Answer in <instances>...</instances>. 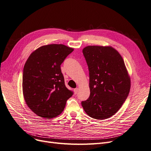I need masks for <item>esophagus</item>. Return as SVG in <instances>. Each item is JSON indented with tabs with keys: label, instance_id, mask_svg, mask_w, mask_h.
I'll return each mask as SVG.
<instances>
[{
	"label": "esophagus",
	"instance_id": "esophagus-1",
	"mask_svg": "<svg viewBox=\"0 0 151 151\" xmlns=\"http://www.w3.org/2000/svg\"><path fill=\"white\" fill-rule=\"evenodd\" d=\"M74 94H77V92H78V88H76L74 89Z\"/></svg>",
	"mask_w": 151,
	"mask_h": 151
}]
</instances>
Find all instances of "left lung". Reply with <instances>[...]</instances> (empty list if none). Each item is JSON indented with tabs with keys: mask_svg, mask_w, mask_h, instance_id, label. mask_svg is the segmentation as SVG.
<instances>
[{
	"mask_svg": "<svg viewBox=\"0 0 151 151\" xmlns=\"http://www.w3.org/2000/svg\"><path fill=\"white\" fill-rule=\"evenodd\" d=\"M83 53L89 69L90 95L81 104L89 116L106 119L119 110L130 92L124 61L111 47L88 46Z\"/></svg>",
	"mask_w": 151,
	"mask_h": 151,
	"instance_id": "8db88e82",
	"label": "left lung"
}]
</instances>
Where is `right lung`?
Instances as JSON below:
<instances>
[{"mask_svg":"<svg viewBox=\"0 0 151 151\" xmlns=\"http://www.w3.org/2000/svg\"><path fill=\"white\" fill-rule=\"evenodd\" d=\"M74 49L61 44L41 47L32 53L22 72V92L28 106L47 119L63 111L74 94L65 85L60 65Z\"/></svg>","mask_w":151,"mask_h":151,"instance_id":"right-lung-1","label":"right lung"}]
</instances>
